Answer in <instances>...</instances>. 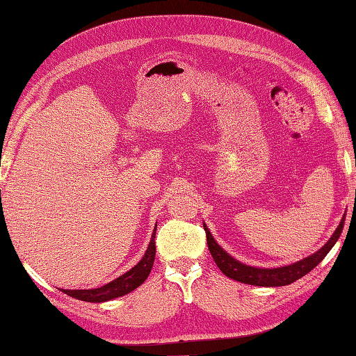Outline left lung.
Masks as SVG:
<instances>
[{"label":"left lung","mask_w":356,"mask_h":356,"mask_svg":"<svg viewBox=\"0 0 356 356\" xmlns=\"http://www.w3.org/2000/svg\"><path fill=\"white\" fill-rule=\"evenodd\" d=\"M344 226V217L341 223L338 225L337 231L334 232V236L329 238V241L324 245L320 251H316L315 254L309 255L307 259L300 260L293 264H289V266H283V268H274V269H260V268H252V266H246V264L237 261L236 259L223 251V249L216 243V240L211 236L209 229L207 228V225H203L207 232V241H208V248L209 252L213 255V259L216 264L218 266L226 277H229L236 282H241L246 284H254V286H286L293 283L295 280H298L301 277H305L307 272H311L316 264H318L324 257L327 255L334 245L337 243V240L341 236Z\"/></svg>","instance_id":"obj_1"}]
</instances>
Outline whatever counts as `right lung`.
Returning a JSON list of instances; mask_svg holds the SVG:
<instances>
[{"label":"right lung","instance_id":"1","mask_svg":"<svg viewBox=\"0 0 356 356\" xmlns=\"http://www.w3.org/2000/svg\"><path fill=\"white\" fill-rule=\"evenodd\" d=\"M156 229L153 232V237L148 245V249L145 255L142 257V260L131 268L124 275L118 277L113 280L108 284H104L101 287H96V289H74V291H64V293L70 295L73 298H78L82 301H88V303H102V301H108L113 298L122 297V295L134 291L136 287H139L143 282H145L147 277L149 275L151 268H153L154 257H156Z\"/></svg>","mask_w":356,"mask_h":356}]
</instances>
